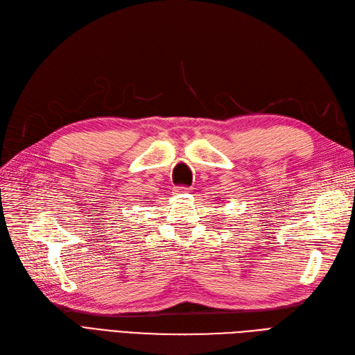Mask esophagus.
Returning a JSON list of instances; mask_svg holds the SVG:
<instances>
[{
	"label": "esophagus",
	"instance_id": "1",
	"mask_svg": "<svg viewBox=\"0 0 355 355\" xmlns=\"http://www.w3.org/2000/svg\"><path fill=\"white\" fill-rule=\"evenodd\" d=\"M178 194H182V193H189L190 191V187H177L175 190Z\"/></svg>",
	"mask_w": 355,
	"mask_h": 355
}]
</instances>
